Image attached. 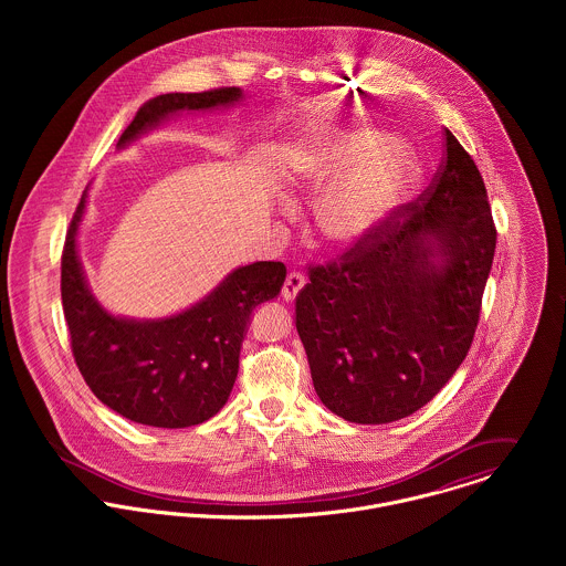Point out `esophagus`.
I'll use <instances>...</instances> for the list:
<instances>
[{
  "label": "esophagus",
  "instance_id": "1",
  "mask_svg": "<svg viewBox=\"0 0 566 566\" xmlns=\"http://www.w3.org/2000/svg\"><path fill=\"white\" fill-rule=\"evenodd\" d=\"M305 276L301 274V272H290L287 274V279H285V283H283V290H281V296H283V301H287V303H292L296 296H298V292L305 287Z\"/></svg>",
  "mask_w": 566,
  "mask_h": 566
}]
</instances>
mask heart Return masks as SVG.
<instances>
[{
  "mask_svg": "<svg viewBox=\"0 0 566 566\" xmlns=\"http://www.w3.org/2000/svg\"><path fill=\"white\" fill-rule=\"evenodd\" d=\"M294 189L323 193L316 207L321 242L355 250L370 242L411 198L418 165L381 128L348 124L305 137L287 161Z\"/></svg>",
  "mask_w": 566,
  "mask_h": 566,
  "instance_id": "b5f03b06",
  "label": "heart"
}]
</instances>
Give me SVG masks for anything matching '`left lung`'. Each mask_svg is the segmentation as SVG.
I'll list each match as a JSON object with an SVG mask.
<instances>
[{
	"label": "left lung",
	"mask_w": 566,
	"mask_h": 566,
	"mask_svg": "<svg viewBox=\"0 0 566 566\" xmlns=\"http://www.w3.org/2000/svg\"><path fill=\"white\" fill-rule=\"evenodd\" d=\"M444 142L424 193L370 242L312 268L296 296L316 395L348 422L413 413L473 344L496 229L478 165L451 130Z\"/></svg>",
	"instance_id": "obj_1"
}]
</instances>
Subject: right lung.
I'll return each mask as SVG.
<instances>
[{"instance_id": "1", "label": "right lung", "mask_w": 566, "mask_h": 566, "mask_svg": "<svg viewBox=\"0 0 566 566\" xmlns=\"http://www.w3.org/2000/svg\"><path fill=\"white\" fill-rule=\"evenodd\" d=\"M242 99L238 86L157 95L137 111L117 148L182 111L229 108ZM86 196L88 187L72 218L61 261L63 312L86 386L106 407L139 424L185 429L209 420L231 397L250 316L261 303L279 296L285 265H242L202 301L167 318L115 316L93 296L82 270L78 229Z\"/></svg>"}]
</instances>
